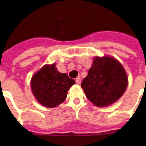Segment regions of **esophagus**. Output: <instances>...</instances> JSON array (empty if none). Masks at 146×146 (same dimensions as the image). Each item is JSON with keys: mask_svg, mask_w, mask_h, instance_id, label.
<instances>
[{"mask_svg": "<svg viewBox=\"0 0 146 146\" xmlns=\"http://www.w3.org/2000/svg\"><path fill=\"white\" fill-rule=\"evenodd\" d=\"M76 84H80L81 83V79H80V77H77L76 79Z\"/></svg>", "mask_w": 146, "mask_h": 146, "instance_id": "obj_1", "label": "esophagus"}]
</instances>
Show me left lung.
Listing matches in <instances>:
<instances>
[{"mask_svg":"<svg viewBox=\"0 0 146 146\" xmlns=\"http://www.w3.org/2000/svg\"><path fill=\"white\" fill-rule=\"evenodd\" d=\"M128 86V78L123 66L115 58L108 56L96 57L81 87L87 98L97 107L113 104Z\"/></svg>","mask_w":146,"mask_h":146,"instance_id":"1","label":"left lung"}]
</instances>
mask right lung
Listing matches in <instances>:
<instances>
[{
    "label": "right lung",
    "instance_id": "right-lung-1",
    "mask_svg": "<svg viewBox=\"0 0 146 146\" xmlns=\"http://www.w3.org/2000/svg\"><path fill=\"white\" fill-rule=\"evenodd\" d=\"M75 83L66 73L58 72L55 64L44 65L31 80V89L36 100L46 108H55L65 101L67 92Z\"/></svg>",
    "mask_w": 146,
    "mask_h": 146
}]
</instances>
